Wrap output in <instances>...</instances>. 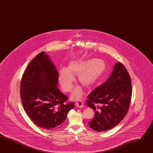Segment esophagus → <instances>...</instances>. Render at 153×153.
Instances as JSON below:
<instances>
[{"instance_id": "1", "label": "esophagus", "mask_w": 153, "mask_h": 153, "mask_svg": "<svg viewBox=\"0 0 153 153\" xmlns=\"http://www.w3.org/2000/svg\"><path fill=\"white\" fill-rule=\"evenodd\" d=\"M76 105L77 107L79 108H82L84 107V102L82 100H79L76 102Z\"/></svg>"}]
</instances>
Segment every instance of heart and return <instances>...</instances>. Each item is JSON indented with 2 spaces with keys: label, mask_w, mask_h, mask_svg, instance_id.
<instances>
[{
  "label": "heart",
  "mask_w": 153,
  "mask_h": 153,
  "mask_svg": "<svg viewBox=\"0 0 153 153\" xmlns=\"http://www.w3.org/2000/svg\"><path fill=\"white\" fill-rule=\"evenodd\" d=\"M106 69L105 62L99 59L71 62L68 68L62 67L59 71V81L65 92H70L73 88L75 78L73 74L79 75L80 83L86 87L94 85L99 80ZM80 88L74 89L72 97L77 99L82 95Z\"/></svg>",
  "instance_id": "heart-1"
}]
</instances>
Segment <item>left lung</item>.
Returning a JSON list of instances; mask_svg holds the SVG:
<instances>
[{
  "label": "left lung",
  "instance_id": "8db88e82",
  "mask_svg": "<svg viewBox=\"0 0 153 153\" xmlns=\"http://www.w3.org/2000/svg\"><path fill=\"white\" fill-rule=\"evenodd\" d=\"M130 76L125 66L116 63L108 80L88 96V107L93 108L95 116L89 127L98 132L115 127L126 115L131 102Z\"/></svg>",
  "mask_w": 153,
  "mask_h": 153
}]
</instances>
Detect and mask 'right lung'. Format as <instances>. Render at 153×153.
Masks as SVG:
<instances>
[{"mask_svg":"<svg viewBox=\"0 0 153 153\" xmlns=\"http://www.w3.org/2000/svg\"><path fill=\"white\" fill-rule=\"evenodd\" d=\"M58 72L48 56L41 52L27 66L21 81L22 105L37 126L49 131L64 123L74 103H66L68 97L59 91Z\"/></svg>","mask_w":153,"mask_h":153,"instance_id":"right-lung-1","label":"right lung"}]
</instances>
